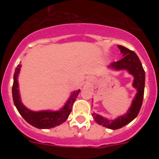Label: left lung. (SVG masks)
I'll list each match as a JSON object with an SVG mask.
<instances>
[{"instance_id": "1", "label": "left lung", "mask_w": 159, "mask_h": 159, "mask_svg": "<svg viewBox=\"0 0 159 159\" xmlns=\"http://www.w3.org/2000/svg\"><path fill=\"white\" fill-rule=\"evenodd\" d=\"M118 47L120 49L121 53H123L124 57L117 62H113L110 66L118 70H128L129 73H131L134 77L133 86L137 89L138 92L132 102V106L125 116H120L116 119L115 120L110 121L99 115L95 113L92 114V117L98 125L108 129H111L122 128L123 126L131 122L138 116L141 106H142V103H143L144 82H145V72L137 54L134 51L129 50V48L124 46L118 45Z\"/></svg>"}]
</instances>
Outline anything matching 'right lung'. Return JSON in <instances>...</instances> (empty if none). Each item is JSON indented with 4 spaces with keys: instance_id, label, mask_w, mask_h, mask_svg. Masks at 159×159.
Wrapping results in <instances>:
<instances>
[{
    "instance_id": "add662e5",
    "label": "right lung",
    "mask_w": 159,
    "mask_h": 159,
    "mask_svg": "<svg viewBox=\"0 0 159 159\" xmlns=\"http://www.w3.org/2000/svg\"><path fill=\"white\" fill-rule=\"evenodd\" d=\"M21 65L19 64L16 67L15 73H14V82L12 86V97H13L14 104L16 106L19 113L21 116L25 120L31 125L34 126L38 129H50L53 128L55 126H57L67 120L68 118L73 102L79 94L80 90H77L72 94L69 100L67 101V104L64 107L58 111H39V112H34L31 111L25 108L21 103L20 99L18 89V81H17V76L19 74Z\"/></svg>"
}]
</instances>
